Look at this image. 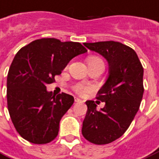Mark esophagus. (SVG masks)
<instances>
[{"mask_svg":"<svg viewBox=\"0 0 159 159\" xmlns=\"http://www.w3.org/2000/svg\"><path fill=\"white\" fill-rule=\"evenodd\" d=\"M75 101L76 103H83V101H81L79 98H75Z\"/></svg>","mask_w":159,"mask_h":159,"instance_id":"1","label":"esophagus"}]
</instances>
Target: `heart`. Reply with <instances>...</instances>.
Here are the masks:
<instances>
[{
    "mask_svg": "<svg viewBox=\"0 0 159 159\" xmlns=\"http://www.w3.org/2000/svg\"><path fill=\"white\" fill-rule=\"evenodd\" d=\"M87 62H88V64H104L103 61L100 58H98V57H90V58L87 59ZM92 89L93 88L91 86H85V85H83V84H77L75 87V91L78 92L79 94H84V93L89 92L90 90H92Z\"/></svg>",
    "mask_w": 159,
    "mask_h": 159,
    "instance_id": "1",
    "label": "heart"
}]
</instances>
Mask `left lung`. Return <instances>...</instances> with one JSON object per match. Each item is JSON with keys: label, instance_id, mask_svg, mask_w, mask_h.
Segmentation results:
<instances>
[{"label": "left lung", "instance_id": "left-lung-1", "mask_svg": "<svg viewBox=\"0 0 159 159\" xmlns=\"http://www.w3.org/2000/svg\"><path fill=\"white\" fill-rule=\"evenodd\" d=\"M84 45L107 59L109 75L96 96L105 102V107L99 110L95 102L100 101L85 102L88 110L82 134L94 144H107L125 133L139 110L144 91L143 68L134 50L119 42L84 43Z\"/></svg>", "mask_w": 159, "mask_h": 159}]
</instances>
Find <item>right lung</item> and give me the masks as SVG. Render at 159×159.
<instances>
[{
  "instance_id": "1",
  "label": "right lung",
  "mask_w": 159,
  "mask_h": 159,
  "mask_svg": "<svg viewBox=\"0 0 159 159\" xmlns=\"http://www.w3.org/2000/svg\"><path fill=\"white\" fill-rule=\"evenodd\" d=\"M86 52L80 43L56 39H38L17 52L7 75V107L25 140L45 144L58 136L59 121L75 100L65 93L55 96L46 85L73 58Z\"/></svg>"
}]
</instances>
